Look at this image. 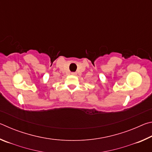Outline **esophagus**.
Wrapping results in <instances>:
<instances>
[{
	"label": "esophagus",
	"instance_id": "1",
	"mask_svg": "<svg viewBox=\"0 0 152 152\" xmlns=\"http://www.w3.org/2000/svg\"><path fill=\"white\" fill-rule=\"evenodd\" d=\"M72 75H76V72H72Z\"/></svg>",
	"mask_w": 152,
	"mask_h": 152
}]
</instances>
